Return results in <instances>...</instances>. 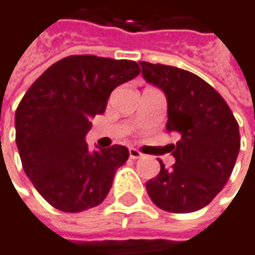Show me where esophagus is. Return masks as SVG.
Instances as JSON below:
<instances>
[{
  "instance_id": "obj_1",
  "label": "esophagus",
  "mask_w": 255,
  "mask_h": 255,
  "mask_svg": "<svg viewBox=\"0 0 255 255\" xmlns=\"http://www.w3.org/2000/svg\"><path fill=\"white\" fill-rule=\"evenodd\" d=\"M129 158H131V159H140V158H143V153H141L140 150L131 147V149H129Z\"/></svg>"
}]
</instances>
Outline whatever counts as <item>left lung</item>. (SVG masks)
Returning a JSON list of instances; mask_svg holds the SVG:
<instances>
[{
    "label": "left lung",
    "mask_w": 255,
    "mask_h": 255,
    "mask_svg": "<svg viewBox=\"0 0 255 255\" xmlns=\"http://www.w3.org/2000/svg\"><path fill=\"white\" fill-rule=\"evenodd\" d=\"M141 75L167 97V131L178 135L171 144L176 164L162 161L156 177L146 183L152 202L168 213H193L208 205L233 171L239 126L225 99L202 78L167 65L140 62Z\"/></svg>",
    "instance_id": "left-lung-1"
}]
</instances>
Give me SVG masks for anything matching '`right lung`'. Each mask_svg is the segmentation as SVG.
Listing matches in <instances>:
<instances>
[{"label":"right lung","instance_id":"obj_1","mask_svg":"<svg viewBox=\"0 0 255 255\" xmlns=\"http://www.w3.org/2000/svg\"><path fill=\"white\" fill-rule=\"evenodd\" d=\"M132 60L69 56L51 65L26 91L16 111V143L26 176L54 208L81 213L103 202L128 149L91 150L85 135L111 93L135 78Z\"/></svg>","mask_w":255,"mask_h":255}]
</instances>
